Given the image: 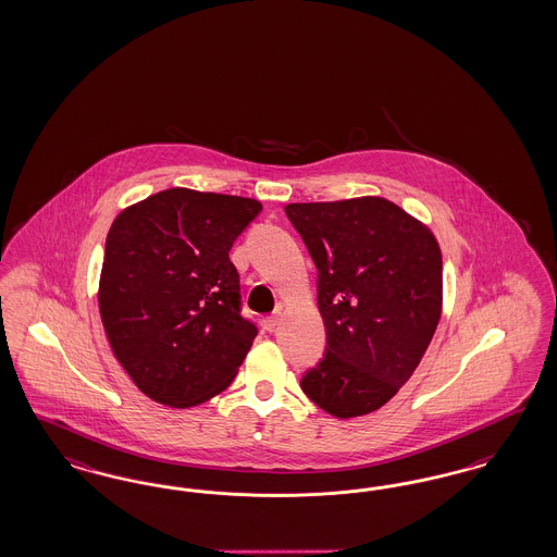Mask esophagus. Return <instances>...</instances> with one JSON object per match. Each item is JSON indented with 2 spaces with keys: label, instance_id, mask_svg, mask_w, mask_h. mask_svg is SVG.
Instances as JSON below:
<instances>
[{
  "label": "esophagus",
  "instance_id": "esophagus-1",
  "mask_svg": "<svg viewBox=\"0 0 557 557\" xmlns=\"http://www.w3.org/2000/svg\"><path fill=\"white\" fill-rule=\"evenodd\" d=\"M280 321H282V312L277 310V312L269 314L268 319H265V326H268L269 331H273L275 326L280 325Z\"/></svg>",
  "mask_w": 557,
  "mask_h": 557
}]
</instances>
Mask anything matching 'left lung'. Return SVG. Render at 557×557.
Masks as SVG:
<instances>
[{
	"instance_id": "1",
	"label": "left lung",
	"mask_w": 557,
	"mask_h": 557,
	"mask_svg": "<svg viewBox=\"0 0 557 557\" xmlns=\"http://www.w3.org/2000/svg\"><path fill=\"white\" fill-rule=\"evenodd\" d=\"M317 265L326 347L300 386L335 418L383 407L420 364L441 321L434 234L383 197L286 206Z\"/></svg>"
}]
</instances>
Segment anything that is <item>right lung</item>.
<instances>
[{"label":"right lung","mask_w":557,"mask_h":557,"mask_svg":"<svg viewBox=\"0 0 557 557\" xmlns=\"http://www.w3.org/2000/svg\"><path fill=\"white\" fill-rule=\"evenodd\" d=\"M263 206L174 187L116 215L98 307L116 360L150 399L203 404L231 386L257 337L228 257Z\"/></svg>","instance_id":"add662e5"}]
</instances>
